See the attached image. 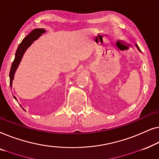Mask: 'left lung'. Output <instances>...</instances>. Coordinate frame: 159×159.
Returning <instances> with one entry per match:
<instances>
[{
    "label": "left lung",
    "instance_id": "left-lung-1",
    "mask_svg": "<svg viewBox=\"0 0 159 159\" xmlns=\"http://www.w3.org/2000/svg\"><path fill=\"white\" fill-rule=\"evenodd\" d=\"M136 47H137V48H138V50H139V51H140V49H139V48H138V45H137V44H136Z\"/></svg>",
    "mask_w": 159,
    "mask_h": 159
}]
</instances>
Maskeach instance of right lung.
Returning a JSON list of instances; mask_svg holds the SVG:
<instances>
[{"label": "right lung", "instance_id": "1", "mask_svg": "<svg viewBox=\"0 0 159 159\" xmlns=\"http://www.w3.org/2000/svg\"><path fill=\"white\" fill-rule=\"evenodd\" d=\"M45 32L46 31L44 30V29H35V30H32L26 37H24V39L22 40V42L20 43L19 47H18L17 50L15 54L14 60H13V63L11 65V68L10 70L9 78L11 88L12 86V81L13 80V78H14L15 72L18 66H19L20 62H21V58L23 57L25 51L27 50L29 47L31 46V44H32L35 40H37L40 36ZM13 98L16 100V98L15 96H13ZM22 109H24L23 107H22Z\"/></svg>", "mask_w": 159, "mask_h": 159}]
</instances>
